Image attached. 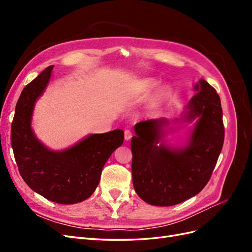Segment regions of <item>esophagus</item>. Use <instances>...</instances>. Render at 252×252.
I'll return each mask as SVG.
<instances>
[{
  "label": "esophagus",
  "instance_id": "34e87169",
  "mask_svg": "<svg viewBox=\"0 0 252 252\" xmlns=\"http://www.w3.org/2000/svg\"><path fill=\"white\" fill-rule=\"evenodd\" d=\"M131 136H132V133H131V131L129 130V129H126V130L124 131V138H125V141H129L131 139Z\"/></svg>",
  "mask_w": 252,
  "mask_h": 252
}]
</instances>
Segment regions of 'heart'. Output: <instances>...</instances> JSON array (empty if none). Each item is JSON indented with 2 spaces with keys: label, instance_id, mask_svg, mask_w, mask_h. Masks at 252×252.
I'll return each mask as SVG.
<instances>
[{
  "label": "heart",
  "instance_id": "obj_1",
  "mask_svg": "<svg viewBox=\"0 0 252 252\" xmlns=\"http://www.w3.org/2000/svg\"><path fill=\"white\" fill-rule=\"evenodd\" d=\"M156 86H157V82L154 81V80H151V79H146V80H143L141 82V87L144 91H150V90L154 89ZM168 91H169L168 88L163 87L161 89V91H159V96H161V97L165 96L167 94H168Z\"/></svg>",
  "mask_w": 252,
  "mask_h": 252
}]
</instances>
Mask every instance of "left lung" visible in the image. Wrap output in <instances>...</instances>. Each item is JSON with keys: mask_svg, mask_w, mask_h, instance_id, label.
<instances>
[{"mask_svg": "<svg viewBox=\"0 0 252 252\" xmlns=\"http://www.w3.org/2000/svg\"><path fill=\"white\" fill-rule=\"evenodd\" d=\"M181 119L140 122L131 139L132 183L141 199L155 206H172L199 193L207 184L224 143L223 111L216 89L201 79L193 86ZM195 120L187 143L172 147L163 135L180 122Z\"/></svg>", "mask_w": 252, "mask_h": 252, "instance_id": "obj_1", "label": "left lung"}]
</instances>
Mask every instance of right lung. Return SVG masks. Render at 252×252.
Instances as JSON below:
<instances>
[{
    "label": "right lung",
    "instance_id": "add662e5",
    "mask_svg": "<svg viewBox=\"0 0 252 252\" xmlns=\"http://www.w3.org/2000/svg\"><path fill=\"white\" fill-rule=\"evenodd\" d=\"M49 66L23 89L11 125V146L23 180L33 191L59 204H75L94 192L105 163L124 141V131L89 134L73 146L51 150L32 127L34 106L51 79Z\"/></svg>",
    "mask_w": 252,
    "mask_h": 252
}]
</instances>
